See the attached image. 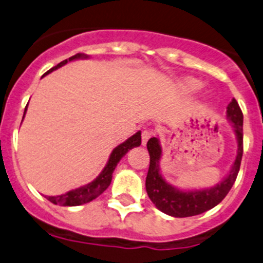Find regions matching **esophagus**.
<instances>
[{"mask_svg": "<svg viewBox=\"0 0 263 263\" xmlns=\"http://www.w3.org/2000/svg\"><path fill=\"white\" fill-rule=\"evenodd\" d=\"M152 135H153V132H151V130H143V132H142V144H143V145L147 144L148 139H149V138L152 137Z\"/></svg>", "mask_w": 263, "mask_h": 263, "instance_id": "34e87169", "label": "esophagus"}]
</instances>
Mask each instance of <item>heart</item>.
Returning a JSON list of instances; mask_svg holds the SVG:
<instances>
[{
	"instance_id": "heart-1",
	"label": "heart",
	"mask_w": 263,
	"mask_h": 263,
	"mask_svg": "<svg viewBox=\"0 0 263 263\" xmlns=\"http://www.w3.org/2000/svg\"><path fill=\"white\" fill-rule=\"evenodd\" d=\"M183 88L186 92H196V90H198L201 88V83L196 79H186L183 83Z\"/></svg>"
}]
</instances>
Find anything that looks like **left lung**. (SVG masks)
<instances>
[{"label":"left lung","mask_w":263,"mask_h":263,"mask_svg":"<svg viewBox=\"0 0 263 263\" xmlns=\"http://www.w3.org/2000/svg\"><path fill=\"white\" fill-rule=\"evenodd\" d=\"M226 116L233 124L234 132L236 134L238 152L229 175L212 188L203 189V191L183 192L166 183L160 174V160L162 151L158 139L153 137L147 142V149L149 152V168L145 179V189L153 204L163 214L174 217H189L203 214L217 206L235 183L240 168L241 156H243V112L235 98H233L228 105Z\"/></svg>","instance_id":"8db88e82"}]
</instances>
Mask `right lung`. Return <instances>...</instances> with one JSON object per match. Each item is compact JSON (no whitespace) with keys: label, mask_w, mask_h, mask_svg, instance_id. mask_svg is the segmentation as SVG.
Masks as SVG:
<instances>
[{"label":"right lung","mask_w":263,"mask_h":263,"mask_svg":"<svg viewBox=\"0 0 263 263\" xmlns=\"http://www.w3.org/2000/svg\"><path fill=\"white\" fill-rule=\"evenodd\" d=\"M87 57H88L87 54L84 53L74 54V56H71L70 59L64 60V61H61L60 64H57L56 66L49 69L46 74L59 69V67L64 66L67 61H72V60H77V59H87ZM25 111H27V107H25ZM23 119H24V116H23ZM140 143H142V138H140V132H138L135 133L134 135H132L129 139H126L125 142L119 144L118 147L112 151L110 158H108L107 165L105 166L102 173H101L100 175L92 181V183L80 186V188L72 189V191L67 192V193L61 194V196L47 197V199H48L49 202H52L53 204H60V206H80V204L88 203V202L96 199L100 194H102L111 184V180H112V173L114 170H115L116 165L119 163V161L121 160V157L125 156L129 149L140 145Z\"/></svg>","instance_id":"add662e5"}]
</instances>
